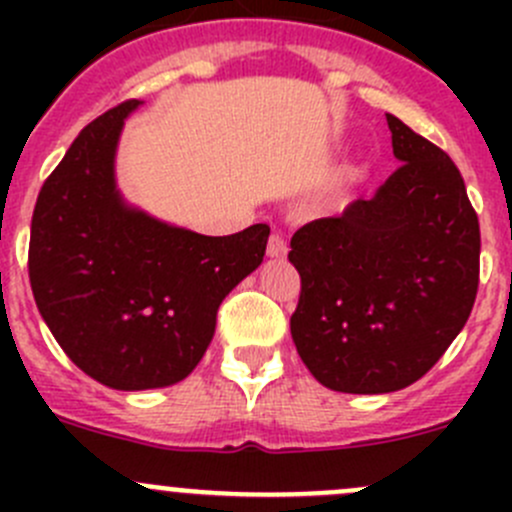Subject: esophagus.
<instances>
[{"label":"esophagus","instance_id":"esophagus-1","mask_svg":"<svg viewBox=\"0 0 512 512\" xmlns=\"http://www.w3.org/2000/svg\"><path fill=\"white\" fill-rule=\"evenodd\" d=\"M287 240L285 235H280V232H275V235H270V242H267V255L270 257H285L287 255Z\"/></svg>","mask_w":512,"mask_h":512}]
</instances>
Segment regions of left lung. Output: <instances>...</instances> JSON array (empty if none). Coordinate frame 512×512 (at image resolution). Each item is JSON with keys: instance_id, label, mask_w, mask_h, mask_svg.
Wrapping results in <instances>:
<instances>
[{"instance_id": "left-lung-1", "label": "left lung", "mask_w": 512, "mask_h": 512, "mask_svg": "<svg viewBox=\"0 0 512 512\" xmlns=\"http://www.w3.org/2000/svg\"><path fill=\"white\" fill-rule=\"evenodd\" d=\"M399 168L374 198L292 235L302 292L289 319L314 379L344 394H389L421 379L468 322L480 227L461 170L386 113Z\"/></svg>"}]
</instances>
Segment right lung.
<instances>
[{
	"mask_svg": "<svg viewBox=\"0 0 512 512\" xmlns=\"http://www.w3.org/2000/svg\"><path fill=\"white\" fill-rule=\"evenodd\" d=\"M141 101L118 103L79 133L44 180L29 237V282L59 347L98 384L160 389L198 366L220 302L265 257V223L198 235L123 203L118 138Z\"/></svg>",
	"mask_w": 512,
	"mask_h": 512,
	"instance_id": "obj_1",
	"label": "right lung"
}]
</instances>
